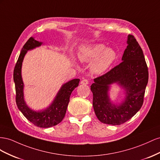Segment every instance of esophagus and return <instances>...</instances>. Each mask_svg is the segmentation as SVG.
<instances>
[{"instance_id":"34e87169","label":"esophagus","mask_w":160,"mask_h":160,"mask_svg":"<svg viewBox=\"0 0 160 160\" xmlns=\"http://www.w3.org/2000/svg\"><path fill=\"white\" fill-rule=\"evenodd\" d=\"M88 83H89L88 80H86V79H84V80H82L80 82V84H83V85H87V84H88Z\"/></svg>"}]
</instances>
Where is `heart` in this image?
Wrapping results in <instances>:
<instances>
[{
  "mask_svg": "<svg viewBox=\"0 0 160 160\" xmlns=\"http://www.w3.org/2000/svg\"><path fill=\"white\" fill-rule=\"evenodd\" d=\"M116 52L102 43L86 45L82 46L78 52V58L82 62L92 61L90 69L94 74H100L105 72L115 62Z\"/></svg>",
  "mask_w": 160,
  "mask_h": 160,
  "instance_id": "1",
  "label": "heart"
}]
</instances>
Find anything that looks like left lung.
Wrapping results in <instances>:
<instances>
[{
  "instance_id": "1",
  "label": "left lung",
  "mask_w": 160,
  "mask_h": 160,
  "mask_svg": "<svg viewBox=\"0 0 160 160\" xmlns=\"http://www.w3.org/2000/svg\"><path fill=\"white\" fill-rule=\"evenodd\" d=\"M127 46L122 62L101 76L94 79L90 86L93 94V108L98 119L104 124L119 125L133 117L141 108L146 86L148 68L144 55L134 36L128 35ZM117 83L125 90L126 97L118 106L110 101V85Z\"/></svg>"
}]
</instances>
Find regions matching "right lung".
I'll list each match as a JSON object with an SVG mask.
<instances>
[{"instance_id": "obj_1", "label": "right lung", "mask_w": 160, "mask_h": 160, "mask_svg": "<svg viewBox=\"0 0 160 160\" xmlns=\"http://www.w3.org/2000/svg\"><path fill=\"white\" fill-rule=\"evenodd\" d=\"M42 43L32 37L25 43L16 63L13 72V79L15 84L16 103L18 108L35 126L48 128L59 124L64 118L70 95L72 91L78 86L80 79H73L63 84L52 103L45 110L35 111L27 106L24 100V84L21 76L22 63L27 51L39 47Z\"/></svg>"}]
</instances>
